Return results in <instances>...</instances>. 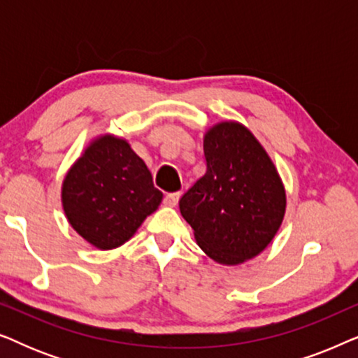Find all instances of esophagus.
<instances>
[{
	"mask_svg": "<svg viewBox=\"0 0 358 358\" xmlns=\"http://www.w3.org/2000/svg\"><path fill=\"white\" fill-rule=\"evenodd\" d=\"M179 197H180V192H171V194H166L164 195V203L168 205V207H176L179 202Z\"/></svg>",
	"mask_w": 358,
	"mask_h": 358,
	"instance_id": "obj_1",
	"label": "esophagus"
}]
</instances>
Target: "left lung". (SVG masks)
Masks as SVG:
<instances>
[{"label":"left lung","instance_id":"1","mask_svg":"<svg viewBox=\"0 0 358 358\" xmlns=\"http://www.w3.org/2000/svg\"><path fill=\"white\" fill-rule=\"evenodd\" d=\"M207 173L179 200L180 215L213 261L236 266L267 248L285 215V189L246 127L222 122L205 134Z\"/></svg>","mask_w":358,"mask_h":358}]
</instances>
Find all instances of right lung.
<instances>
[{
	"mask_svg": "<svg viewBox=\"0 0 358 358\" xmlns=\"http://www.w3.org/2000/svg\"><path fill=\"white\" fill-rule=\"evenodd\" d=\"M161 199L163 194L153 185L145 161L125 140L112 135L87 146L62 187L68 222L99 249L129 241Z\"/></svg>",
	"mask_w": 358,
	"mask_h": 358,
	"instance_id": "add662e5",
	"label": "right lung"
}]
</instances>
